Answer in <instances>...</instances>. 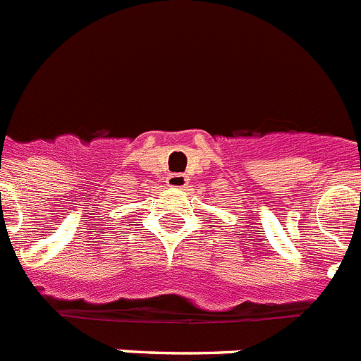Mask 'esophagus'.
I'll list each match as a JSON object with an SVG mask.
<instances>
[{
	"label": "esophagus",
	"instance_id": "34e87169",
	"mask_svg": "<svg viewBox=\"0 0 361 361\" xmlns=\"http://www.w3.org/2000/svg\"><path fill=\"white\" fill-rule=\"evenodd\" d=\"M189 180L185 174H169L166 176V185L171 189H185Z\"/></svg>",
	"mask_w": 361,
	"mask_h": 361
}]
</instances>
